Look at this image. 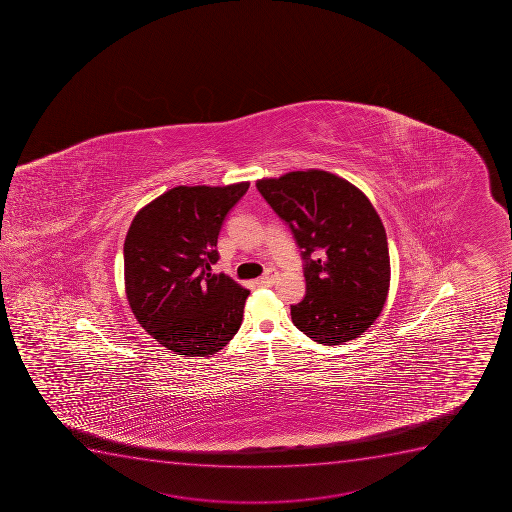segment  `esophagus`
Wrapping results in <instances>:
<instances>
[{"label": "esophagus", "mask_w": 512, "mask_h": 512, "mask_svg": "<svg viewBox=\"0 0 512 512\" xmlns=\"http://www.w3.org/2000/svg\"><path fill=\"white\" fill-rule=\"evenodd\" d=\"M277 277H279V274L274 269H269L260 279L255 280V284L259 285V287H270V285L275 284Z\"/></svg>", "instance_id": "obj_1"}]
</instances>
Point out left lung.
<instances>
[{"mask_svg": "<svg viewBox=\"0 0 512 512\" xmlns=\"http://www.w3.org/2000/svg\"><path fill=\"white\" fill-rule=\"evenodd\" d=\"M289 225L304 259L307 294L290 307L295 327L324 345H340L374 324L389 294L387 235L369 198L324 170L257 182Z\"/></svg>", "mask_w": 512, "mask_h": 512, "instance_id": "8db88e82", "label": "left lung"}]
</instances>
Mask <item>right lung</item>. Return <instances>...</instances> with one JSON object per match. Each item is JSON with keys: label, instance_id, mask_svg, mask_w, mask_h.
I'll return each mask as SVG.
<instances>
[{"label": "right lung", "instance_id": "right-lung-1", "mask_svg": "<svg viewBox=\"0 0 512 512\" xmlns=\"http://www.w3.org/2000/svg\"><path fill=\"white\" fill-rule=\"evenodd\" d=\"M250 183L175 187L148 203L128 228L125 292L138 324L175 354L208 357L237 334L247 289L212 274L223 220Z\"/></svg>", "mask_w": 512, "mask_h": 512}]
</instances>
